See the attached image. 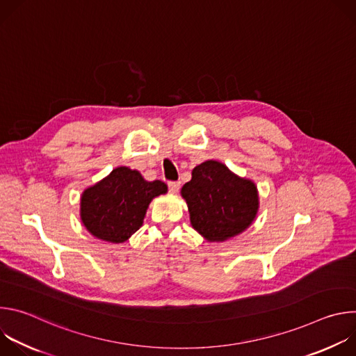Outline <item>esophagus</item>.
I'll return each mask as SVG.
<instances>
[{"instance_id":"34e87169","label":"esophagus","mask_w":356,"mask_h":356,"mask_svg":"<svg viewBox=\"0 0 356 356\" xmlns=\"http://www.w3.org/2000/svg\"><path fill=\"white\" fill-rule=\"evenodd\" d=\"M168 186H169V191L173 193V194H176L179 191V188H180V183L179 181H169Z\"/></svg>"}]
</instances>
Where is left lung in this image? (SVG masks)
<instances>
[{"label":"left lung","instance_id":"1","mask_svg":"<svg viewBox=\"0 0 356 356\" xmlns=\"http://www.w3.org/2000/svg\"><path fill=\"white\" fill-rule=\"evenodd\" d=\"M180 194L191 227L209 242H225L242 234L259 211L257 184L213 159L193 169Z\"/></svg>","mask_w":356,"mask_h":356}]
</instances>
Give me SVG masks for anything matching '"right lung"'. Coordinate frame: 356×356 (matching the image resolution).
<instances>
[{
  "mask_svg": "<svg viewBox=\"0 0 356 356\" xmlns=\"http://www.w3.org/2000/svg\"><path fill=\"white\" fill-rule=\"evenodd\" d=\"M166 193L163 181L120 166L81 193L80 220L94 238L122 243L142 227L150 201Z\"/></svg>",
  "mask_w": 356,
  "mask_h": 356,
  "instance_id": "obj_1",
  "label": "right lung"
}]
</instances>
